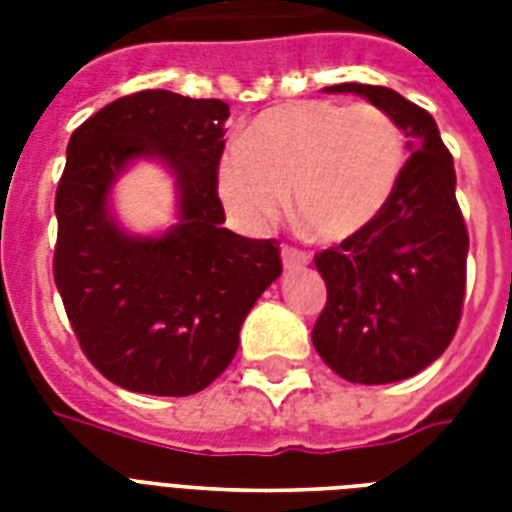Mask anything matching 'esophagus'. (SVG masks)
I'll list each match as a JSON object with an SVG mask.
<instances>
[{"label": "esophagus", "mask_w": 512, "mask_h": 512, "mask_svg": "<svg viewBox=\"0 0 512 512\" xmlns=\"http://www.w3.org/2000/svg\"><path fill=\"white\" fill-rule=\"evenodd\" d=\"M281 260H284V265H287V268H300V265L311 263V255H308L305 249H297V247H289V244H284V247H281Z\"/></svg>", "instance_id": "34e87169"}]
</instances>
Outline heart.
I'll return each instance as SVG.
<instances>
[{"label":"heart","instance_id":"b5f03b06","mask_svg":"<svg viewBox=\"0 0 512 512\" xmlns=\"http://www.w3.org/2000/svg\"><path fill=\"white\" fill-rule=\"evenodd\" d=\"M404 167V132L382 108L300 100L263 111L225 148L217 193L247 231H265L289 193L313 239L345 241L382 215Z\"/></svg>","mask_w":512,"mask_h":512}]
</instances>
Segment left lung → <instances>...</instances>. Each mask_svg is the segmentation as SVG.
Wrapping results in <instances>:
<instances>
[{
  "mask_svg": "<svg viewBox=\"0 0 512 512\" xmlns=\"http://www.w3.org/2000/svg\"><path fill=\"white\" fill-rule=\"evenodd\" d=\"M393 116L406 132L404 175L369 228L313 263L327 305L311 337L342 380L385 385L433 364L460 327L468 281V228L454 196V162L433 116L374 84H335Z\"/></svg>",
  "mask_w": 512,
  "mask_h": 512,
  "instance_id": "left-lung-1",
  "label": "left lung"
}]
</instances>
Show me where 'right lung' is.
<instances>
[{"label": "right lung", "mask_w": 512, "mask_h": 512, "mask_svg": "<svg viewBox=\"0 0 512 512\" xmlns=\"http://www.w3.org/2000/svg\"><path fill=\"white\" fill-rule=\"evenodd\" d=\"M225 119L223 100L143 90L100 108L68 140L55 191V287L84 356L132 393L207 388L236 356L257 297L279 279V241L223 228ZM140 155L164 158L181 188V223L159 240L127 237L105 209L118 172Z\"/></svg>", "instance_id": "add662e5"}]
</instances>
